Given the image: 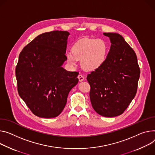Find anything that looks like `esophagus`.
<instances>
[{
  "label": "esophagus",
  "instance_id": "34e87169",
  "mask_svg": "<svg viewBox=\"0 0 155 155\" xmlns=\"http://www.w3.org/2000/svg\"><path fill=\"white\" fill-rule=\"evenodd\" d=\"M78 80H79V81H83L84 80V79H85V77H84L83 75L80 74V75H78Z\"/></svg>",
  "mask_w": 155,
  "mask_h": 155
}]
</instances>
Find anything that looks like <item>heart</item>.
Segmentation results:
<instances>
[{"mask_svg": "<svg viewBox=\"0 0 155 155\" xmlns=\"http://www.w3.org/2000/svg\"><path fill=\"white\" fill-rule=\"evenodd\" d=\"M107 45L101 39H83L75 43L71 52L66 54L68 64L72 67L80 61L81 67L87 71H94L105 62L107 54Z\"/></svg>", "mask_w": 155, "mask_h": 155, "instance_id": "1", "label": "heart"}]
</instances>
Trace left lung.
<instances>
[{"label": "left lung", "mask_w": 155, "mask_h": 155, "mask_svg": "<svg viewBox=\"0 0 155 155\" xmlns=\"http://www.w3.org/2000/svg\"><path fill=\"white\" fill-rule=\"evenodd\" d=\"M111 46L104 64L87 75L94 110L108 117L122 114L134 98L140 70L135 51L119 34L104 33Z\"/></svg>", "instance_id": "obj_1"}]
</instances>
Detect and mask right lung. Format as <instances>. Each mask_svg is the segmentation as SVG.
<instances>
[{
    "label": "right lung",
    "instance_id": "obj_1",
    "mask_svg": "<svg viewBox=\"0 0 155 155\" xmlns=\"http://www.w3.org/2000/svg\"><path fill=\"white\" fill-rule=\"evenodd\" d=\"M70 33L53 31L36 37L21 51L15 69L18 92L38 117L53 118L64 109L67 96L78 82V72L62 65L67 60Z\"/></svg>",
    "mask_w": 155,
    "mask_h": 155
}]
</instances>
